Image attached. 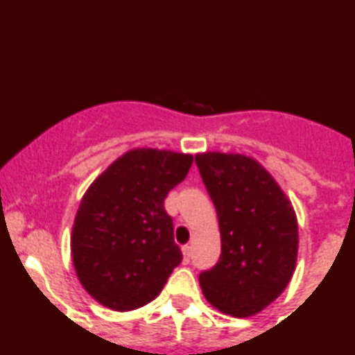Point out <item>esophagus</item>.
Masks as SVG:
<instances>
[{
    "mask_svg": "<svg viewBox=\"0 0 355 355\" xmlns=\"http://www.w3.org/2000/svg\"><path fill=\"white\" fill-rule=\"evenodd\" d=\"M182 252H184V263H189L190 257H192V246H190V245L182 246Z\"/></svg>",
    "mask_w": 355,
    "mask_h": 355,
    "instance_id": "1",
    "label": "esophagus"
}]
</instances>
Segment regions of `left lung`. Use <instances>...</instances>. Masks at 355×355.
I'll use <instances>...</instances> for the list:
<instances>
[{"mask_svg": "<svg viewBox=\"0 0 355 355\" xmlns=\"http://www.w3.org/2000/svg\"><path fill=\"white\" fill-rule=\"evenodd\" d=\"M196 163L221 231V257L199 275L204 296L226 315H257L281 296L296 268L294 209L253 158L202 153Z\"/></svg>", "mask_w": 355, "mask_h": 355, "instance_id": "obj_1", "label": "left lung"}]
</instances>
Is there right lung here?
I'll return each instance as SVG.
<instances>
[{"mask_svg":"<svg viewBox=\"0 0 355 355\" xmlns=\"http://www.w3.org/2000/svg\"><path fill=\"white\" fill-rule=\"evenodd\" d=\"M192 162L184 153L132 149L89 185L74 219L71 255L81 286L100 304L130 311L151 303L182 262L163 202Z\"/></svg>","mask_w":355,"mask_h":355,"instance_id":"obj_1","label":"right lung"}]
</instances>
